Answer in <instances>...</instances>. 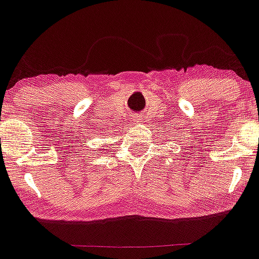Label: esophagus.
I'll use <instances>...</instances> for the list:
<instances>
[{
	"label": "esophagus",
	"instance_id": "34e87169",
	"mask_svg": "<svg viewBox=\"0 0 259 259\" xmlns=\"http://www.w3.org/2000/svg\"><path fill=\"white\" fill-rule=\"evenodd\" d=\"M134 120H135V122H141V120H142V117H141V115H135V117H134Z\"/></svg>",
	"mask_w": 259,
	"mask_h": 259
}]
</instances>
